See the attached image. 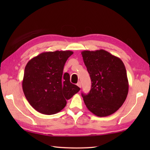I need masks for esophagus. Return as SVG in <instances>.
I'll list each match as a JSON object with an SVG mask.
<instances>
[{
  "instance_id": "obj_1",
  "label": "esophagus",
  "mask_w": 150,
  "mask_h": 150,
  "mask_svg": "<svg viewBox=\"0 0 150 150\" xmlns=\"http://www.w3.org/2000/svg\"><path fill=\"white\" fill-rule=\"evenodd\" d=\"M77 86H79V88H81V82H78V83L77 84Z\"/></svg>"
}]
</instances>
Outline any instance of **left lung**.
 Returning a JSON list of instances; mask_svg holds the SVG:
<instances>
[{
	"instance_id": "1",
	"label": "left lung",
	"mask_w": 150,
	"mask_h": 150,
	"mask_svg": "<svg viewBox=\"0 0 150 150\" xmlns=\"http://www.w3.org/2000/svg\"><path fill=\"white\" fill-rule=\"evenodd\" d=\"M90 74V92L82 93L84 103L98 117L114 113L125 101L129 84L125 66L119 57L104 50H85L81 52Z\"/></svg>"
}]
</instances>
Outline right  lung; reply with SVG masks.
Instances as JSON below:
<instances>
[{
  "label": "right lung",
  "mask_w": 150,
  "mask_h": 150,
  "mask_svg": "<svg viewBox=\"0 0 150 150\" xmlns=\"http://www.w3.org/2000/svg\"><path fill=\"white\" fill-rule=\"evenodd\" d=\"M71 51L44 52L31 59L25 67L22 90L30 105L38 112L53 115L66 106V100L80 90L63 73Z\"/></svg>",
  "instance_id": "right-lung-1"
}]
</instances>
